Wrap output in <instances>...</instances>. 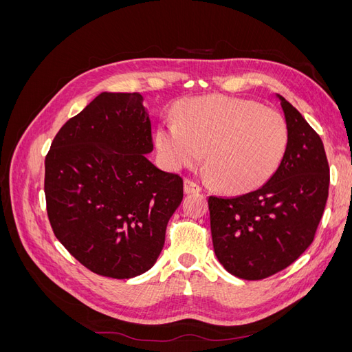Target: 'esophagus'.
<instances>
[{"label":"esophagus","mask_w":352,"mask_h":352,"mask_svg":"<svg viewBox=\"0 0 352 352\" xmlns=\"http://www.w3.org/2000/svg\"><path fill=\"white\" fill-rule=\"evenodd\" d=\"M184 190H185V194H198V192H201V188H199V185L192 182V180L185 179L184 180Z\"/></svg>","instance_id":"obj_1"}]
</instances>
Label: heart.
Masks as SVG:
<instances>
[{"label":"heart","instance_id":"b5f03b06","mask_svg":"<svg viewBox=\"0 0 352 352\" xmlns=\"http://www.w3.org/2000/svg\"><path fill=\"white\" fill-rule=\"evenodd\" d=\"M286 122L258 102L197 97L179 104L176 123L160 126L155 144L173 170L195 166L229 190L258 188L278 170L287 150Z\"/></svg>","mask_w":352,"mask_h":352}]
</instances>
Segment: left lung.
<instances>
[{
  "instance_id": "1",
  "label": "left lung",
  "mask_w": 352,
  "mask_h": 352,
  "mask_svg": "<svg viewBox=\"0 0 352 352\" xmlns=\"http://www.w3.org/2000/svg\"><path fill=\"white\" fill-rule=\"evenodd\" d=\"M289 133L278 170L257 190L208 197L212 247L220 264L245 280L291 265L310 247L329 192L323 142L291 102L276 94Z\"/></svg>"
}]
</instances>
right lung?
<instances>
[{
  "instance_id": "obj_1",
  "label": "right lung",
  "mask_w": 352,
  "mask_h": 352,
  "mask_svg": "<svg viewBox=\"0 0 352 352\" xmlns=\"http://www.w3.org/2000/svg\"><path fill=\"white\" fill-rule=\"evenodd\" d=\"M141 94L101 92L65 123L45 158V199L57 239L113 279L150 270L184 198L182 177L155 167Z\"/></svg>"
}]
</instances>
